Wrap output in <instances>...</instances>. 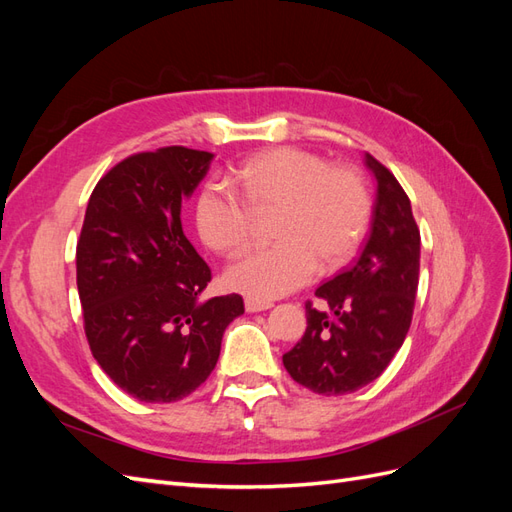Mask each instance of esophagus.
<instances>
[{
  "label": "esophagus",
  "mask_w": 512,
  "mask_h": 512,
  "mask_svg": "<svg viewBox=\"0 0 512 512\" xmlns=\"http://www.w3.org/2000/svg\"><path fill=\"white\" fill-rule=\"evenodd\" d=\"M269 307H273L271 301H262V299H254V297L245 299L247 312H265V309H269Z\"/></svg>",
  "instance_id": "esophagus-1"
}]
</instances>
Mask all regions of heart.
<instances>
[{"label": "heart", "mask_w": 512, "mask_h": 512, "mask_svg": "<svg viewBox=\"0 0 512 512\" xmlns=\"http://www.w3.org/2000/svg\"><path fill=\"white\" fill-rule=\"evenodd\" d=\"M269 218V235L277 243L226 273L230 288L254 299L282 297L312 280L318 267L346 265L365 235L369 194L354 168L282 147L245 162L237 188L209 183L196 203L200 239L228 258L250 250L260 220Z\"/></svg>", "instance_id": "b5f03b06"}]
</instances>
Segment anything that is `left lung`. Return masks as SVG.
<instances>
[{"label": "left lung", "instance_id": "8db88e82", "mask_svg": "<svg viewBox=\"0 0 512 512\" xmlns=\"http://www.w3.org/2000/svg\"><path fill=\"white\" fill-rule=\"evenodd\" d=\"M365 162L378 190L363 250L350 269L318 286L327 309L305 303V335L284 354L292 380L318 395H346L374 382L412 322L421 232L395 175L369 153Z\"/></svg>", "mask_w": 512, "mask_h": 512}]
</instances>
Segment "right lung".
Masks as SVG:
<instances>
[{"instance_id": "1", "label": "right lung", "mask_w": 512, "mask_h": 512, "mask_svg": "<svg viewBox=\"0 0 512 512\" xmlns=\"http://www.w3.org/2000/svg\"><path fill=\"white\" fill-rule=\"evenodd\" d=\"M213 153L162 147L121 160L91 192L76 243V286L91 354L147 404L194 393L243 314L239 294L200 301L211 269L183 235L181 200Z\"/></svg>"}]
</instances>
